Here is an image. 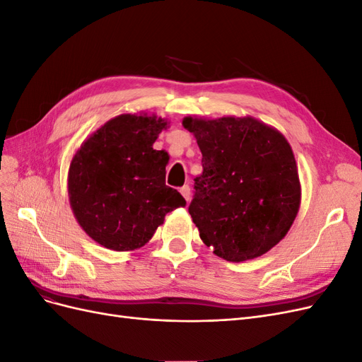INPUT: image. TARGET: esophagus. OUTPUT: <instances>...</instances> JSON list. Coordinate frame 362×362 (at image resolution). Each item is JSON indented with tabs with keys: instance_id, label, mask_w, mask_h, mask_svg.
I'll list each match as a JSON object with an SVG mask.
<instances>
[{
	"instance_id": "1",
	"label": "esophagus",
	"mask_w": 362,
	"mask_h": 362,
	"mask_svg": "<svg viewBox=\"0 0 362 362\" xmlns=\"http://www.w3.org/2000/svg\"><path fill=\"white\" fill-rule=\"evenodd\" d=\"M180 192H181V194L184 196V199L189 202L190 198H192V189L189 187V185H182V187L180 189Z\"/></svg>"
}]
</instances>
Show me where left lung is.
<instances>
[{
    "mask_svg": "<svg viewBox=\"0 0 362 362\" xmlns=\"http://www.w3.org/2000/svg\"><path fill=\"white\" fill-rule=\"evenodd\" d=\"M202 152L189 213L202 242L226 261L261 257L286 237L300 205L291 146L278 129L246 117L182 119Z\"/></svg>",
    "mask_w": 362,
    "mask_h": 362,
    "instance_id": "8db88e82",
    "label": "left lung"
}]
</instances>
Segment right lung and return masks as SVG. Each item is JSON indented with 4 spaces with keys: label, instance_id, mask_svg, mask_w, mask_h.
<instances>
[{
    "label": "right lung",
    "instance_id": "obj_1",
    "mask_svg": "<svg viewBox=\"0 0 362 362\" xmlns=\"http://www.w3.org/2000/svg\"><path fill=\"white\" fill-rule=\"evenodd\" d=\"M168 122L157 116L120 115L105 122L75 152L68 193L76 222L112 250L145 246L164 216L185 206L166 185L164 151L152 148Z\"/></svg>",
    "mask_w": 362,
    "mask_h": 362
}]
</instances>
